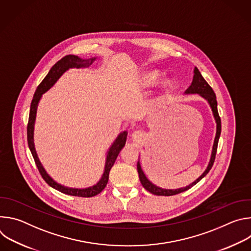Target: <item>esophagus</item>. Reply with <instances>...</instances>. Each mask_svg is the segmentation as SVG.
<instances>
[{"label":"esophagus","mask_w":251,"mask_h":251,"mask_svg":"<svg viewBox=\"0 0 251 251\" xmlns=\"http://www.w3.org/2000/svg\"><path fill=\"white\" fill-rule=\"evenodd\" d=\"M139 136H141V132H139V131H135V132L133 133V137H134V138H138Z\"/></svg>","instance_id":"esophagus-1"}]
</instances>
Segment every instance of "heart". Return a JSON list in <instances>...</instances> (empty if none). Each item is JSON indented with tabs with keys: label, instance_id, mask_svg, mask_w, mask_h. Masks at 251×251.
<instances>
[{
	"label": "heart",
	"instance_id": "1",
	"mask_svg": "<svg viewBox=\"0 0 251 251\" xmlns=\"http://www.w3.org/2000/svg\"><path fill=\"white\" fill-rule=\"evenodd\" d=\"M157 77H158L157 73H150L144 76V79H145L146 83H152L157 79Z\"/></svg>",
	"mask_w": 251,
	"mask_h": 251
}]
</instances>
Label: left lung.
I'll return each instance as SVG.
<instances>
[{
  "mask_svg": "<svg viewBox=\"0 0 251 251\" xmlns=\"http://www.w3.org/2000/svg\"><path fill=\"white\" fill-rule=\"evenodd\" d=\"M194 78H193V82L190 85V87L187 89L186 93H199L201 96H202L204 99L207 100V102L209 103L210 108L212 110L214 119H216L217 122V135H216V139H214V143H213V147H212V152H211V157H210V161L209 164L206 168V170L203 172V174L197 178V180L187 186L186 188H181V189H176V190H166V189H162L159 188L157 186H155L154 184H152L148 178L146 177L145 174L143 173L140 163H137V170H138V174H139V178L140 182L142 184V186L144 187L147 191H149L151 194H154L156 196H174V195H177L181 194L183 192L188 191L189 189H191L192 187H194L196 184H198L201 178L209 172V170L211 169L213 163H214V159H216V155H217V150H218V144H219V139L221 136V132H222V121H221V117L219 115V111H218V102H217V97L216 94H214L212 88L209 86V84L205 81V79L202 77L201 74L200 73V70L195 67L194 70Z\"/></svg>",
  "mask_w": 251,
  "mask_h": 251,
  "instance_id": "1",
  "label": "left lung"
}]
</instances>
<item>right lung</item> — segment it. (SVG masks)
I'll list each match as a JSON object with an SVG mask.
<instances>
[{"label":"right lung","instance_id":"add662e5","mask_svg":"<svg viewBox=\"0 0 251 251\" xmlns=\"http://www.w3.org/2000/svg\"><path fill=\"white\" fill-rule=\"evenodd\" d=\"M95 60V58H90V59H81L78 56L75 55H65L64 57H62L60 60H58L49 71V74L47 75V76L44 78V80L40 83V85L38 86L37 90L34 92V95L32 97L31 103H30V109H29V116H28V122H27V128H26V133H27V144H28V148L31 152V155L33 157L34 163L37 165L42 176L44 180L47 182L48 185H50L51 188L66 194V195H70V196H75V197H82V198H90V197H94L96 195H98L99 193H101L104 188L106 187L107 183H108V178H109V172L112 168V166L115 163V160L118 156V154L120 153L121 149L125 146L126 143V139H127V132L124 131L123 133H121L117 139L115 140V142L113 143V145L110 147L108 154H107V158H106V164H105V170L104 173L102 175L101 180L93 187L87 188V189H70L64 186H61L59 184H57L56 182H54L52 178L47 174V172L45 171L44 167L42 166L37 153H35V149H34V145H33V125H34V120H35V114H37V108H38V104L39 101L42 97V95L48 91L56 81L57 79L62 75L63 73L68 69V68H80V67H87L89 66L93 61Z\"/></svg>","mask_w":251,"mask_h":251}]
</instances>
